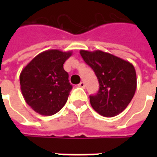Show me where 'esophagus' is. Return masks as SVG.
<instances>
[{"label": "esophagus", "instance_id": "34e87169", "mask_svg": "<svg viewBox=\"0 0 157 157\" xmlns=\"http://www.w3.org/2000/svg\"><path fill=\"white\" fill-rule=\"evenodd\" d=\"M78 86L81 88H85L86 87V84H85L84 82H80V83L78 84Z\"/></svg>", "mask_w": 157, "mask_h": 157}]
</instances>
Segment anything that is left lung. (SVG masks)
I'll return each instance as SVG.
<instances>
[{
	"instance_id": "8db88e82",
	"label": "left lung",
	"mask_w": 157,
	"mask_h": 157,
	"mask_svg": "<svg viewBox=\"0 0 157 157\" xmlns=\"http://www.w3.org/2000/svg\"><path fill=\"white\" fill-rule=\"evenodd\" d=\"M79 52L84 61L94 70L100 84L98 94L90 96L93 108L102 116H116L126 109L136 93L137 80L134 65L99 50Z\"/></svg>"
}]
</instances>
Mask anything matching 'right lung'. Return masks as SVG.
<instances>
[{"mask_svg": "<svg viewBox=\"0 0 157 157\" xmlns=\"http://www.w3.org/2000/svg\"><path fill=\"white\" fill-rule=\"evenodd\" d=\"M71 54L48 50L34 57L21 71V94L28 105L41 115L57 113L68 100L72 86L63 63Z\"/></svg>", "mask_w": 157, "mask_h": 157, "instance_id": "1", "label": "right lung"}]
</instances>
